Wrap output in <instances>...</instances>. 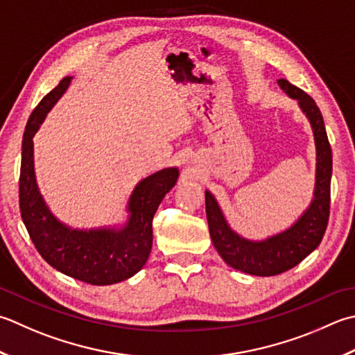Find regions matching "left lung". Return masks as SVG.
<instances>
[{"instance_id": "obj_1", "label": "left lung", "mask_w": 355, "mask_h": 355, "mask_svg": "<svg viewBox=\"0 0 355 355\" xmlns=\"http://www.w3.org/2000/svg\"><path fill=\"white\" fill-rule=\"evenodd\" d=\"M277 85L289 98L297 101L314 135L315 184L306 209L283 231L252 240L232 229L214 193L209 189L205 191L207 225L217 252L231 268L259 277L282 274L306 259L320 245L329 218L332 152L322 112L308 94L288 80H277Z\"/></svg>"}]
</instances>
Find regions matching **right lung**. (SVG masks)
<instances>
[{
	"instance_id": "right-lung-1",
	"label": "right lung",
	"mask_w": 355,
	"mask_h": 355,
	"mask_svg": "<svg viewBox=\"0 0 355 355\" xmlns=\"http://www.w3.org/2000/svg\"><path fill=\"white\" fill-rule=\"evenodd\" d=\"M72 78L64 76L27 121L21 152L19 211L35 248L49 265L75 280L106 286L130 279L146 265L152 249V220L166 193L177 184L180 171L172 166L140 180L128 198L126 215L115 225L80 229L61 221L40 191L33 137Z\"/></svg>"
}]
</instances>
